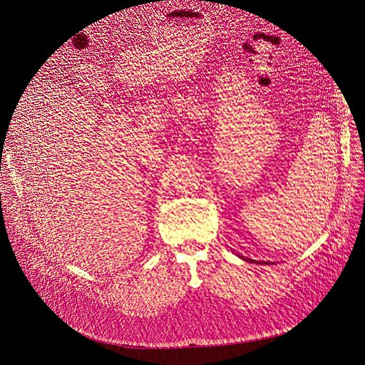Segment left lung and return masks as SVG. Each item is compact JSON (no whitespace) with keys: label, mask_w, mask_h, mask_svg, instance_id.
Returning a JSON list of instances; mask_svg holds the SVG:
<instances>
[{"label":"left lung","mask_w":365,"mask_h":365,"mask_svg":"<svg viewBox=\"0 0 365 365\" xmlns=\"http://www.w3.org/2000/svg\"><path fill=\"white\" fill-rule=\"evenodd\" d=\"M239 258H242L244 261H248V262H255V264H267V265L274 264V262H265V261H254V259H250V258H245V257H240V255H239Z\"/></svg>","instance_id":"1"}]
</instances>
